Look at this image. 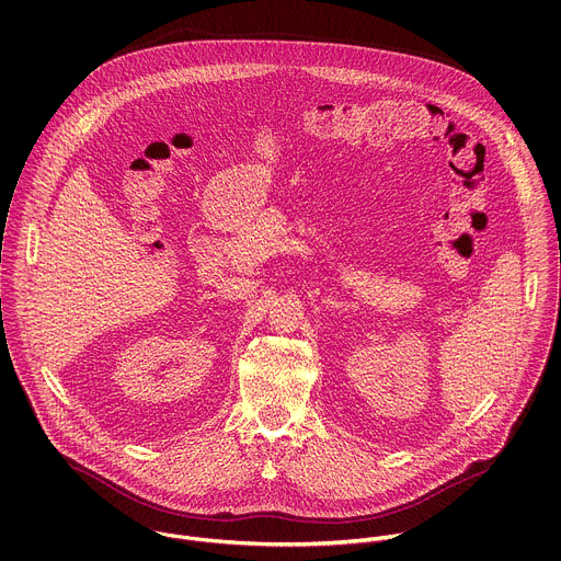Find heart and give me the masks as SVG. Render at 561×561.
Here are the masks:
<instances>
[{
  "label": "heart",
  "instance_id": "b5f03b06",
  "mask_svg": "<svg viewBox=\"0 0 561 561\" xmlns=\"http://www.w3.org/2000/svg\"><path fill=\"white\" fill-rule=\"evenodd\" d=\"M404 355H411V353H404Z\"/></svg>",
  "mask_w": 561,
  "mask_h": 561
}]
</instances>
